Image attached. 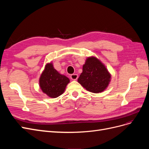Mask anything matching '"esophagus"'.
Instances as JSON below:
<instances>
[{
    "mask_svg": "<svg viewBox=\"0 0 149 149\" xmlns=\"http://www.w3.org/2000/svg\"><path fill=\"white\" fill-rule=\"evenodd\" d=\"M70 78L72 80H76L78 78V76L76 74H73L70 76Z\"/></svg>",
    "mask_w": 149,
    "mask_h": 149,
    "instance_id": "1",
    "label": "esophagus"
}]
</instances>
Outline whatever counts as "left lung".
<instances>
[{"label":"left lung","mask_w":149,"mask_h":149,"mask_svg":"<svg viewBox=\"0 0 149 149\" xmlns=\"http://www.w3.org/2000/svg\"><path fill=\"white\" fill-rule=\"evenodd\" d=\"M111 79V74L106 66L98 58L92 56L86 60L78 82L87 91L100 93L106 89Z\"/></svg>","instance_id":"1"}]
</instances>
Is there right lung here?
Wrapping results in <instances>:
<instances>
[{
	"instance_id": "obj_1",
	"label": "right lung",
	"mask_w": 149,
	"mask_h": 149,
	"mask_svg": "<svg viewBox=\"0 0 149 149\" xmlns=\"http://www.w3.org/2000/svg\"><path fill=\"white\" fill-rule=\"evenodd\" d=\"M70 79L60 74L53 67L52 62L45 66L39 79L40 88L43 93L52 98H56L63 93Z\"/></svg>"
}]
</instances>
